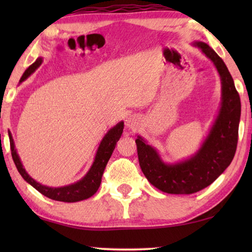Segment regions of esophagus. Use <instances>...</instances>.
Returning a JSON list of instances; mask_svg holds the SVG:
<instances>
[{"label": "esophagus", "mask_w": 252, "mask_h": 252, "mask_svg": "<svg viewBox=\"0 0 252 252\" xmlns=\"http://www.w3.org/2000/svg\"><path fill=\"white\" fill-rule=\"evenodd\" d=\"M140 125V119L136 116H130L126 120V126L129 130H135Z\"/></svg>", "instance_id": "obj_1"}]
</instances>
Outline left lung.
<instances>
[{"mask_svg": "<svg viewBox=\"0 0 252 252\" xmlns=\"http://www.w3.org/2000/svg\"><path fill=\"white\" fill-rule=\"evenodd\" d=\"M210 59L221 81L218 116L199 150L189 159L167 163L142 136H136L140 167L148 181L165 193L191 194L204 189L229 167L238 143L241 103L231 74L218 54L204 42H193Z\"/></svg>", "mask_w": 252, "mask_h": 252, "instance_id": "8db88e82", "label": "left lung"}]
</instances>
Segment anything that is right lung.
Masks as SVG:
<instances>
[{"label":"right lung","mask_w":252,"mask_h":252,"mask_svg":"<svg viewBox=\"0 0 252 252\" xmlns=\"http://www.w3.org/2000/svg\"><path fill=\"white\" fill-rule=\"evenodd\" d=\"M42 62H43V59L37 58L36 61L25 70L22 78L20 79V83H22L23 81L27 80L29 76L42 64ZM123 127H125V122L121 121L106 132V134L103 136V139H102V141L100 142L99 148H97L94 161H93L91 168L89 169L87 174H85L81 180L72 183V185L69 186L59 188L43 186L41 185L40 182L34 180L32 177H30L29 173L25 171L22 162H21V159L18 155V151H16L11 131H8L12 158H13L16 169H18V171L20 172L24 180L30 183L33 188H35L39 192L45 195V197L55 200V201L78 202L81 201V200H85L92 197V195L96 192L97 189H99V187L101 185L102 174L104 172L105 165L108 163L111 156H112V152L114 150V148H116L117 142L119 141V139L121 138Z\"/></svg>","instance_id":"1"}]
</instances>
